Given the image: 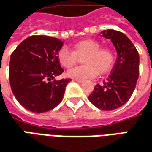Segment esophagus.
<instances>
[{
  "instance_id": "obj_1",
  "label": "esophagus",
  "mask_w": 152,
  "mask_h": 152,
  "mask_svg": "<svg viewBox=\"0 0 152 152\" xmlns=\"http://www.w3.org/2000/svg\"><path fill=\"white\" fill-rule=\"evenodd\" d=\"M75 80V81H76V82H78V83H83L84 82V80H82L76 79V80Z\"/></svg>"
}]
</instances>
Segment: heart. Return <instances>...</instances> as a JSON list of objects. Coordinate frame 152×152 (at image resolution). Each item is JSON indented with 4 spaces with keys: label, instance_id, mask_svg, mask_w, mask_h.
I'll list each match as a JSON object with an SVG mask.
<instances>
[{
    "label": "heart",
    "instance_id": "1",
    "mask_svg": "<svg viewBox=\"0 0 152 152\" xmlns=\"http://www.w3.org/2000/svg\"><path fill=\"white\" fill-rule=\"evenodd\" d=\"M70 51L62 48L58 53L60 64L66 69L72 68L81 58L84 65L69 71L66 75L74 79L84 80L98 75H104L113 68L115 54L109 48H100V43L94 39H86L77 41L72 45Z\"/></svg>",
    "mask_w": 152,
    "mask_h": 152
}]
</instances>
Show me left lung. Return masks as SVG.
I'll return each instance as SVG.
<instances>
[{
  "instance_id": "left-lung-1",
  "label": "left lung",
  "mask_w": 152,
  "mask_h": 152,
  "mask_svg": "<svg viewBox=\"0 0 152 152\" xmlns=\"http://www.w3.org/2000/svg\"><path fill=\"white\" fill-rule=\"evenodd\" d=\"M101 34L111 39L118 58L107 81L103 86H95L89 100L98 109L109 111L125 104L135 90L139 76V54L131 40L122 32L108 29Z\"/></svg>"
}]
</instances>
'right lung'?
<instances>
[{"label": "right lung", "instance_id": "add662e5", "mask_svg": "<svg viewBox=\"0 0 152 152\" xmlns=\"http://www.w3.org/2000/svg\"><path fill=\"white\" fill-rule=\"evenodd\" d=\"M63 45L45 35L28 37L10 55V85L18 102L34 113H44L61 103L71 79L55 80L63 72L58 59Z\"/></svg>", "mask_w": 152, "mask_h": 152}]
</instances>
